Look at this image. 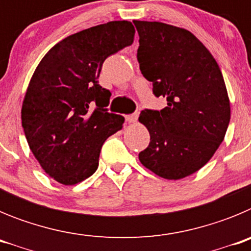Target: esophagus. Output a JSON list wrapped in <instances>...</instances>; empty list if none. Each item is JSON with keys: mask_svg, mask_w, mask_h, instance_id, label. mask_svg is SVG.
<instances>
[{"mask_svg": "<svg viewBox=\"0 0 251 251\" xmlns=\"http://www.w3.org/2000/svg\"><path fill=\"white\" fill-rule=\"evenodd\" d=\"M137 119H138V112L133 113V114L126 115V121H127L128 123H136Z\"/></svg>", "mask_w": 251, "mask_h": 251, "instance_id": "esophagus-1", "label": "esophagus"}]
</instances>
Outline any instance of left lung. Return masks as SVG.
<instances>
[{
	"label": "left lung",
	"mask_w": 251,
	"mask_h": 251,
	"mask_svg": "<svg viewBox=\"0 0 251 251\" xmlns=\"http://www.w3.org/2000/svg\"><path fill=\"white\" fill-rule=\"evenodd\" d=\"M133 24L139 69L153 94L167 99L163 109L141 112L151 142L139 161L159 177L183 178L203 167L224 141L230 122L225 81L211 52L190 31L156 21Z\"/></svg>",
	"instance_id": "obj_1"
}]
</instances>
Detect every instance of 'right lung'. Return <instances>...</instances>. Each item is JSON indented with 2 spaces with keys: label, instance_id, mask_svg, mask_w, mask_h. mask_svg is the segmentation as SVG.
I'll use <instances>...</instances> for the list:
<instances>
[{
  "label": "right lung",
  "instance_id": "right-lung-1",
  "mask_svg": "<svg viewBox=\"0 0 251 251\" xmlns=\"http://www.w3.org/2000/svg\"><path fill=\"white\" fill-rule=\"evenodd\" d=\"M129 21H110L65 37L35 70L22 103V128L46 174L75 185L94 174L108 137L124 118L108 113L110 92L99 85L105 59L134 40Z\"/></svg>",
  "mask_w": 251,
  "mask_h": 251
}]
</instances>
